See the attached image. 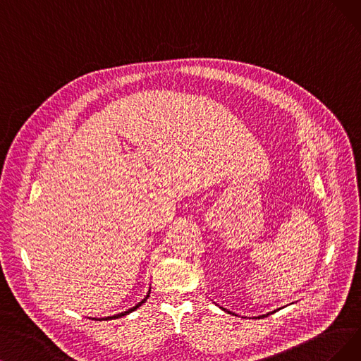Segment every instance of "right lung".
<instances>
[{
    "mask_svg": "<svg viewBox=\"0 0 361 361\" xmlns=\"http://www.w3.org/2000/svg\"><path fill=\"white\" fill-rule=\"evenodd\" d=\"M148 296L149 295H147V298L145 299H142L140 302H139V304L136 305V307H133V308H130V310H128V311H124V312H121V314H117V315H112V317H106V319H102V320H112V319H118V317H124V315H127V314H130L132 311H135L136 308H139L142 304H143V302H145L147 299H148Z\"/></svg>",
    "mask_w": 361,
    "mask_h": 361,
    "instance_id": "add662e5",
    "label": "right lung"
}]
</instances>
